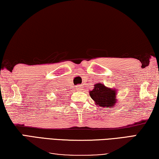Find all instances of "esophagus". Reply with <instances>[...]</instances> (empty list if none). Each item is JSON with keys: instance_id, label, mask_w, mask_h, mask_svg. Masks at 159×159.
Returning a JSON list of instances; mask_svg holds the SVG:
<instances>
[{"instance_id": "34e87169", "label": "esophagus", "mask_w": 159, "mask_h": 159, "mask_svg": "<svg viewBox=\"0 0 159 159\" xmlns=\"http://www.w3.org/2000/svg\"><path fill=\"white\" fill-rule=\"evenodd\" d=\"M76 88H77V89H78V90H81V89H82L83 87H82V84H79V85H77Z\"/></svg>"}]
</instances>
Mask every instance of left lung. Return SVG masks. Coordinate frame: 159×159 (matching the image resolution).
Wrapping results in <instances>:
<instances>
[{
  "instance_id": "1",
  "label": "left lung",
  "mask_w": 159,
  "mask_h": 159,
  "mask_svg": "<svg viewBox=\"0 0 159 159\" xmlns=\"http://www.w3.org/2000/svg\"><path fill=\"white\" fill-rule=\"evenodd\" d=\"M89 95L97 107L103 108L114 107L117 101L116 89L105 87L102 83L95 84L94 89L89 91Z\"/></svg>"
}]
</instances>
